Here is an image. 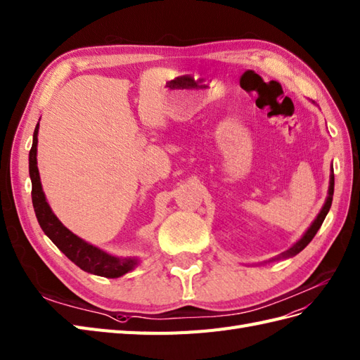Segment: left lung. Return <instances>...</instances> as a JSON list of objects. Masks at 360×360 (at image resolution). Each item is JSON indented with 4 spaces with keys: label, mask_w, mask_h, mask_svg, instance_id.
Instances as JSON below:
<instances>
[{
    "label": "left lung",
    "mask_w": 360,
    "mask_h": 360,
    "mask_svg": "<svg viewBox=\"0 0 360 360\" xmlns=\"http://www.w3.org/2000/svg\"><path fill=\"white\" fill-rule=\"evenodd\" d=\"M333 192H335V174L331 172V175H330V188H328V197H327V201H326V205H323V207L321 209V212H319V215L316 217V220L313 221V224L309 227V231L305 232V235L302 236V238L297 241L293 248H290L288 250H285L284 253H283V258H287V257H293V255H296V253H300L307 244H309L313 238H314V235H316V232L319 231V227L322 226V223H323V220H326V217H327V214H328V210H330V207H331V201H333Z\"/></svg>",
    "instance_id": "1"
}]
</instances>
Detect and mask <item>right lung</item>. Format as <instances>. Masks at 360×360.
Masks as SVG:
<instances>
[{"mask_svg": "<svg viewBox=\"0 0 360 360\" xmlns=\"http://www.w3.org/2000/svg\"><path fill=\"white\" fill-rule=\"evenodd\" d=\"M38 129L39 124L34 128L33 133V145L29 154V172L32 179V203L41 229L56 244V248L63 252L70 261H73L77 267L89 271V274L105 278H119L122 275H125L127 271H129L136 266L137 259L111 257L103 250L91 246V244L85 243L73 232H70L67 227L58 220L56 215L51 212L46 195H44L42 192L39 171L37 165Z\"/></svg>", "mask_w": 360, "mask_h": 360, "instance_id": "1", "label": "right lung"}]
</instances>
